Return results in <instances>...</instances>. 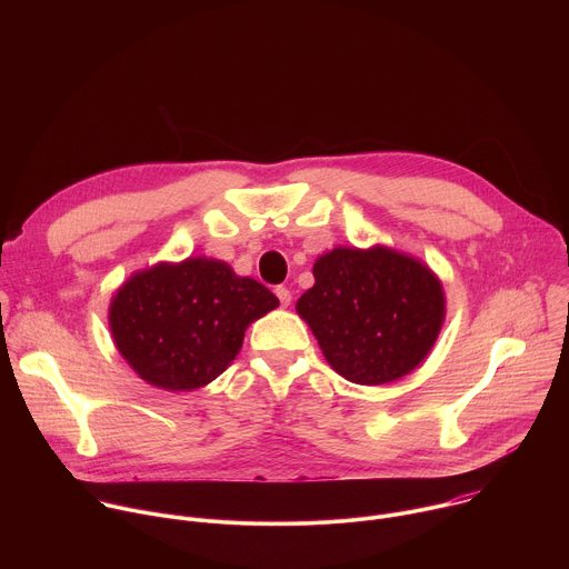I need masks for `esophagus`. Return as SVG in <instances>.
<instances>
[{
    "label": "esophagus",
    "mask_w": 569,
    "mask_h": 569,
    "mask_svg": "<svg viewBox=\"0 0 569 569\" xmlns=\"http://www.w3.org/2000/svg\"><path fill=\"white\" fill-rule=\"evenodd\" d=\"M274 292H277V297H279L281 306H283V308H288V306H290V301H292V295H290V290H288V288H283V286H279Z\"/></svg>",
    "instance_id": "34e87169"
}]
</instances>
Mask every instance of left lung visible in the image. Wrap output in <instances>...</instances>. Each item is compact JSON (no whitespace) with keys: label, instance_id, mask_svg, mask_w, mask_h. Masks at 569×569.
<instances>
[{"label":"left lung","instance_id":"1","mask_svg":"<svg viewBox=\"0 0 569 569\" xmlns=\"http://www.w3.org/2000/svg\"><path fill=\"white\" fill-rule=\"evenodd\" d=\"M315 286L297 301L327 362L358 385L412 373L432 351L443 319L439 277L387 246L333 248L312 266Z\"/></svg>","mask_w":569,"mask_h":569}]
</instances>
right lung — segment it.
Segmentation results:
<instances>
[{"instance_id":"1","label":"right lung","mask_w":569,"mask_h":569,"mask_svg":"<svg viewBox=\"0 0 569 569\" xmlns=\"http://www.w3.org/2000/svg\"><path fill=\"white\" fill-rule=\"evenodd\" d=\"M277 306L257 279L238 277L218 259L189 257L130 274L110 301L108 323L117 351L141 380L193 391L231 365L250 323Z\"/></svg>"}]
</instances>
